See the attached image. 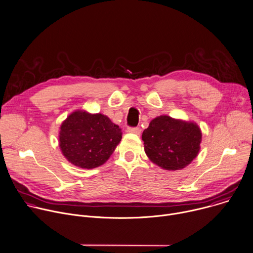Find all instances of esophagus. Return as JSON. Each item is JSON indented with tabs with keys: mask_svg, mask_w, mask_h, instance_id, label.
I'll use <instances>...</instances> for the list:
<instances>
[{
	"mask_svg": "<svg viewBox=\"0 0 253 253\" xmlns=\"http://www.w3.org/2000/svg\"><path fill=\"white\" fill-rule=\"evenodd\" d=\"M128 132L139 135V134L141 133V129H140L139 127H129V128H128Z\"/></svg>",
	"mask_w": 253,
	"mask_h": 253,
	"instance_id": "34e87169",
	"label": "esophagus"
}]
</instances>
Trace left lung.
Segmentation results:
<instances>
[{
	"instance_id": "left-lung-1",
	"label": "left lung",
	"mask_w": 253,
	"mask_h": 253,
	"mask_svg": "<svg viewBox=\"0 0 253 253\" xmlns=\"http://www.w3.org/2000/svg\"><path fill=\"white\" fill-rule=\"evenodd\" d=\"M202 134L196 123L162 115L143 131L144 150L148 158L165 170L186 167L197 156Z\"/></svg>"
}]
</instances>
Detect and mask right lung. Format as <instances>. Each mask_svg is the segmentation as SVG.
Here are the masks:
<instances>
[{
	"instance_id": "obj_1",
	"label": "right lung",
	"mask_w": 253,
	"mask_h": 253,
	"mask_svg": "<svg viewBox=\"0 0 253 253\" xmlns=\"http://www.w3.org/2000/svg\"><path fill=\"white\" fill-rule=\"evenodd\" d=\"M121 139V129L107 116L77 110L62 123L59 146L69 162L92 169L109 159Z\"/></svg>"
}]
</instances>
